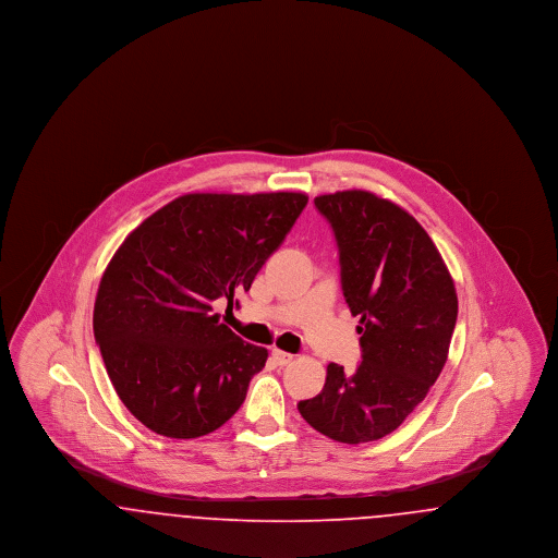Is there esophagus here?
I'll list each match as a JSON object with an SVG mask.
<instances>
[{
	"instance_id": "esophagus-1",
	"label": "esophagus",
	"mask_w": 558,
	"mask_h": 558,
	"mask_svg": "<svg viewBox=\"0 0 558 558\" xmlns=\"http://www.w3.org/2000/svg\"><path fill=\"white\" fill-rule=\"evenodd\" d=\"M271 357H274V362H276L278 366H289L292 360H294L291 353H287V351H280V349H274V351H271Z\"/></svg>"
}]
</instances>
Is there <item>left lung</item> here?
<instances>
[{
    "label": "left lung",
    "instance_id": "1",
    "mask_svg": "<svg viewBox=\"0 0 558 558\" xmlns=\"http://www.w3.org/2000/svg\"><path fill=\"white\" fill-rule=\"evenodd\" d=\"M314 203L337 239L343 294L362 324V362L353 374L328 364L322 393L296 408L335 441H376L414 412L444 371L458 296L425 228L396 203L366 190Z\"/></svg>",
    "mask_w": 558,
    "mask_h": 558
}]
</instances>
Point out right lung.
Returning a JSON list of instances; mask_svg holds the SVG:
<instances>
[{"mask_svg":"<svg viewBox=\"0 0 558 558\" xmlns=\"http://www.w3.org/2000/svg\"><path fill=\"white\" fill-rule=\"evenodd\" d=\"M305 205L303 192L184 194L123 240L98 287L94 337L142 425L194 439L236 414L267 349L244 343L213 303L251 289Z\"/></svg>","mask_w":558,"mask_h":558,"instance_id":"add662e5","label":"right lung"}]
</instances>
